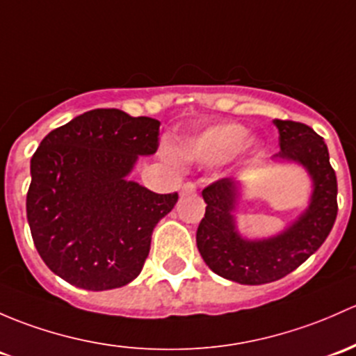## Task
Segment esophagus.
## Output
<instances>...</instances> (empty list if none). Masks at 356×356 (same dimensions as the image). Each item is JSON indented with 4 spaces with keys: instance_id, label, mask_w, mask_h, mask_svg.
<instances>
[{
    "instance_id": "1",
    "label": "esophagus",
    "mask_w": 356,
    "mask_h": 356,
    "mask_svg": "<svg viewBox=\"0 0 356 356\" xmlns=\"http://www.w3.org/2000/svg\"><path fill=\"white\" fill-rule=\"evenodd\" d=\"M181 193L186 194V196H194V194H196V184H194V182H186V184L182 186Z\"/></svg>"
}]
</instances>
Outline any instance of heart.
Masks as SVG:
<instances>
[{"instance_id":"heart-1","label":"heart","mask_w":356,"mask_h":356,"mask_svg":"<svg viewBox=\"0 0 356 356\" xmlns=\"http://www.w3.org/2000/svg\"><path fill=\"white\" fill-rule=\"evenodd\" d=\"M245 136L247 129L235 122L209 126L197 134L182 140L179 152L182 156L194 160V162L213 165V163H220L230 159L235 152H238L244 145ZM165 156L172 162L177 160V155L170 148L165 149Z\"/></svg>"}]
</instances>
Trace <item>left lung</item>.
Instances as JSON below:
<instances>
[{"label":"left lung","instance_id":"1","mask_svg":"<svg viewBox=\"0 0 356 356\" xmlns=\"http://www.w3.org/2000/svg\"><path fill=\"white\" fill-rule=\"evenodd\" d=\"M273 122L280 133V152L273 160L300 163L312 179L309 207L291 225L250 241L235 225L241 182L227 177L203 189L207 211L196 232L197 249L213 273L241 285H264L297 269L324 244L338 215V182L323 138L302 122Z\"/></svg>","mask_w":356,"mask_h":356}]
</instances>
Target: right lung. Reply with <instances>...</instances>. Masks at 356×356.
<instances>
[{
    "label": "right lung",
    "mask_w": 356,
    "mask_h": 356,
    "mask_svg": "<svg viewBox=\"0 0 356 356\" xmlns=\"http://www.w3.org/2000/svg\"><path fill=\"white\" fill-rule=\"evenodd\" d=\"M160 122L93 109L52 129L30 160L27 220L54 275L92 291L128 285L143 269L153 228L177 193L128 181L138 156L159 148Z\"/></svg>",
    "instance_id": "1"
}]
</instances>
